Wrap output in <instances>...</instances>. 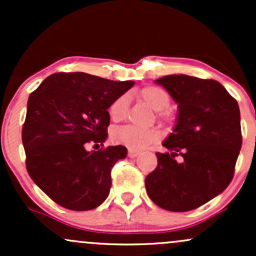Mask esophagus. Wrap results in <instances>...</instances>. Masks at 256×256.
Segmentation results:
<instances>
[{
	"instance_id": "34e87169",
	"label": "esophagus",
	"mask_w": 256,
	"mask_h": 256,
	"mask_svg": "<svg viewBox=\"0 0 256 256\" xmlns=\"http://www.w3.org/2000/svg\"><path fill=\"white\" fill-rule=\"evenodd\" d=\"M140 155V152L134 150V149H128V156L130 158H136Z\"/></svg>"
}]
</instances>
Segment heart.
Listing matches in <instances>:
<instances>
[{
  "instance_id": "obj_1",
  "label": "heart",
  "mask_w": 256,
  "mask_h": 256,
  "mask_svg": "<svg viewBox=\"0 0 256 256\" xmlns=\"http://www.w3.org/2000/svg\"><path fill=\"white\" fill-rule=\"evenodd\" d=\"M140 96L155 110H158V118L165 122L171 119V113L166 110L170 106L171 98L165 90L154 85H149L140 91ZM128 110V96L122 94L112 102L108 108V114L112 122H119L126 118ZM158 137H160V132L156 128H140L134 125L122 126L112 132V140L114 143L136 149V150H140L156 142Z\"/></svg>"
}]
</instances>
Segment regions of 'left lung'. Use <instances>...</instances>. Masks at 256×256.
I'll return each mask as SVG.
<instances>
[{
  "label": "left lung",
  "instance_id": "1",
  "mask_svg": "<svg viewBox=\"0 0 256 256\" xmlns=\"http://www.w3.org/2000/svg\"><path fill=\"white\" fill-rule=\"evenodd\" d=\"M156 83L177 102L179 114L162 144L168 152H156V168L146 176V194L164 210L188 212L224 192L234 178L242 146L240 107L213 79L172 74Z\"/></svg>",
  "mask_w": 256,
  "mask_h": 256
}]
</instances>
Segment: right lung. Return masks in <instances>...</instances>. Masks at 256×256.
I'll return each mask as SVG.
<instances>
[{
    "label": "right lung",
    "instance_id": "right-lung-1",
    "mask_svg": "<svg viewBox=\"0 0 256 256\" xmlns=\"http://www.w3.org/2000/svg\"><path fill=\"white\" fill-rule=\"evenodd\" d=\"M132 85L60 72L31 92L22 131L26 170L55 204L89 210L107 198L112 168L128 150L124 146H98L108 136L107 110ZM90 145L95 151L87 150Z\"/></svg>",
    "mask_w": 256,
    "mask_h": 256
}]
</instances>
